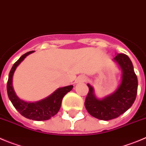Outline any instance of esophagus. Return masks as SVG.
Here are the masks:
<instances>
[{
	"label": "esophagus",
	"instance_id": "1",
	"mask_svg": "<svg viewBox=\"0 0 146 146\" xmlns=\"http://www.w3.org/2000/svg\"><path fill=\"white\" fill-rule=\"evenodd\" d=\"M81 80L82 82H85V81H87V78H86V77H82L81 78Z\"/></svg>",
	"mask_w": 146,
	"mask_h": 146
}]
</instances>
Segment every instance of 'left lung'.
<instances>
[{"mask_svg": "<svg viewBox=\"0 0 146 146\" xmlns=\"http://www.w3.org/2000/svg\"><path fill=\"white\" fill-rule=\"evenodd\" d=\"M123 71L121 84L112 95L98 100L93 94V88L87 84L89 92L84 105L87 112L94 117L110 120L121 115L133 105L138 92V79L130 58L125 54H118L114 58Z\"/></svg>", "mask_w": 146, "mask_h": 146, "instance_id": "left-lung-1", "label": "left lung"}]
</instances>
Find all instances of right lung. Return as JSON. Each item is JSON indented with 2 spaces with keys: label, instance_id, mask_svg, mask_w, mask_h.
<instances>
[{
  "label": "right lung",
  "instance_id": "obj_1",
  "mask_svg": "<svg viewBox=\"0 0 146 146\" xmlns=\"http://www.w3.org/2000/svg\"><path fill=\"white\" fill-rule=\"evenodd\" d=\"M34 51H31L22 55L12 66L8 75L7 82V92L8 98L19 113L23 117L33 120H46L53 117L59 112L62 105V101L66 93L70 92L73 85L59 88L50 96L41 101L36 102H26L19 99L15 94L12 87L13 74L18 65L30 54Z\"/></svg>",
  "mask_w": 146,
  "mask_h": 146
}]
</instances>
